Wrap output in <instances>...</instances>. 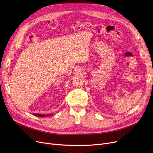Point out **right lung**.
I'll list each match as a JSON object with an SVG mask.
<instances>
[{
    "instance_id": "1",
    "label": "right lung",
    "mask_w": 153,
    "mask_h": 153,
    "mask_svg": "<svg viewBox=\"0 0 153 153\" xmlns=\"http://www.w3.org/2000/svg\"><path fill=\"white\" fill-rule=\"evenodd\" d=\"M33 115L36 116V117H47V116H50L53 114H50V115H44V114H33Z\"/></svg>"
}]
</instances>
